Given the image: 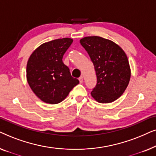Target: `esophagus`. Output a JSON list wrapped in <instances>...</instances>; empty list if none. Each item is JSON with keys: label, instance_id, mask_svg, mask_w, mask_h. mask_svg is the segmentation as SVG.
Returning a JSON list of instances; mask_svg holds the SVG:
<instances>
[{"label": "esophagus", "instance_id": "obj_1", "mask_svg": "<svg viewBox=\"0 0 156 156\" xmlns=\"http://www.w3.org/2000/svg\"><path fill=\"white\" fill-rule=\"evenodd\" d=\"M79 80H80V83H82L83 82V76H81L80 78H79Z\"/></svg>", "mask_w": 156, "mask_h": 156}]
</instances>
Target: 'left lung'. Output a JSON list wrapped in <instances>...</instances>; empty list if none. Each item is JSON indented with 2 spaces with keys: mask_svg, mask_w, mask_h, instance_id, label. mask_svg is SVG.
<instances>
[{
  "mask_svg": "<svg viewBox=\"0 0 156 156\" xmlns=\"http://www.w3.org/2000/svg\"><path fill=\"white\" fill-rule=\"evenodd\" d=\"M80 43L94 65L97 83L91 95L99 103H111L123 94L131 78L128 57L120 46L99 36H89Z\"/></svg>",
  "mask_w": 156,
  "mask_h": 156,
  "instance_id": "8db88e82",
  "label": "left lung"
}]
</instances>
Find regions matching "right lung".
<instances>
[{
  "label": "right lung",
  "instance_id": "1",
  "mask_svg": "<svg viewBox=\"0 0 156 156\" xmlns=\"http://www.w3.org/2000/svg\"><path fill=\"white\" fill-rule=\"evenodd\" d=\"M72 42V38L65 37L44 42L32 53L27 61V83L44 103H60L80 83L72 77L62 62L63 55Z\"/></svg>",
  "mask_w": 156,
  "mask_h": 156
}]
</instances>
